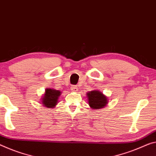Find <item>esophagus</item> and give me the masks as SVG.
<instances>
[{
    "instance_id": "obj_1",
    "label": "esophagus",
    "mask_w": 156,
    "mask_h": 156,
    "mask_svg": "<svg viewBox=\"0 0 156 156\" xmlns=\"http://www.w3.org/2000/svg\"><path fill=\"white\" fill-rule=\"evenodd\" d=\"M71 90H72V91H78V86H76V85H72L71 87Z\"/></svg>"
}]
</instances>
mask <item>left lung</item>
Segmentation results:
<instances>
[{
	"label": "left lung",
	"instance_id": "1",
	"mask_svg": "<svg viewBox=\"0 0 156 156\" xmlns=\"http://www.w3.org/2000/svg\"><path fill=\"white\" fill-rule=\"evenodd\" d=\"M88 104L92 109H100L108 103V98L99 91H92L87 93Z\"/></svg>",
	"mask_w": 156,
	"mask_h": 156
}]
</instances>
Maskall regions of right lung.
<instances>
[{
  "label": "right lung",
  "mask_w": 156,
  "mask_h": 156,
  "mask_svg": "<svg viewBox=\"0 0 156 156\" xmlns=\"http://www.w3.org/2000/svg\"><path fill=\"white\" fill-rule=\"evenodd\" d=\"M60 94V91L46 89V94L42 100L43 105L48 108H53L57 104L58 97Z\"/></svg>",
  "instance_id": "add662e5"
}]
</instances>
